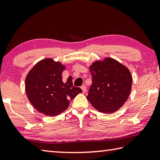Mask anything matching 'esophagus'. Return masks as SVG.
<instances>
[{
    "label": "esophagus",
    "instance_id": "1",
    "mask_svg": "<svg viewBox=\"0 0 160 160\" xmlns=\"http://www.w3.org/2000/svg\"><path fill=\"white\" fill-rule=\"evenodd\" d=\"M81 89H82L83 93H85L87 92V87L86 86H84V85L82 86L81 87Z\"/></svg>",
    "mask_w": 160,
    "mask_h": 160
}]
</instances>
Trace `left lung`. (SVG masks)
<instances>
[{
  "label": "left lung",
  "instance_id": "8db88e82",
  "mask_svg": "<svg viewBox=\"0 0 160 160\" xmlns=\"http://www.w3.org/2000/svg\"><path fill=\"white\" fill-rule=\"evenodd\" d=\"M92 84L87 99L97 110L111 114L126 102L132 88V78L129 69L117 60L106 58L89 67Z\"/></svg>",
  "mask_w": 160,
  "mask_h": 160
}]
</instances>
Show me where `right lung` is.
I'll use <instances>...</instances> for the list:
<instances>
[{
	"instance_id": "1",
	"label": "right lung",
	"mask_w": 160,
	"mask_h": 160,
	"mask_svg": "<svg viewBox=\"0 0 160 160\" xmlns=\"http://www.w3.org/2000/svg\"><path fill=\"white\" fill-rule=\"evenodd\" d=\"M65 66L51 58L41 60L34 66L26 78V92L31 104L40 113L49 117L66 110L78 93L82 92L73 85L71 76L62 81Z\"/></svg>"
}]
</instances>
